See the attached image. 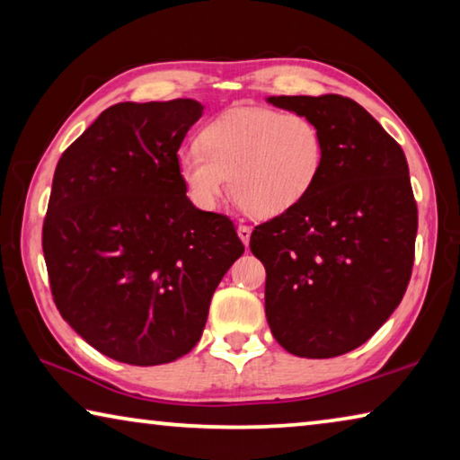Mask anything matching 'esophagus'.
<instances>
[{"instance_id":"34e87169","label":"esophagus","mask_w":460,"mask_h":460,"mask_svg":"<svg viewBox=\"0 0 460 460\" xmlns=\"http://www.w3.org/2000/svg\"><path fill=\"white\" fill-rule=\"evenodd\" d=\"M237 235H239V239L243 241V243L247 245V243H249V237H252V229H249L247 225H239V227H237Z\"/></svg>"}]
</instances>
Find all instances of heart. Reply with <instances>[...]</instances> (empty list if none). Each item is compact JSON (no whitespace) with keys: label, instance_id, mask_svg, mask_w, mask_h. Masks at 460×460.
<instances>
[{"label":"heart","instance_id":"obj_1","mask_svg":"<svg viewBox=\"0 0 460 460\" xmlns=\"http://www.w3.org/2000/svg\"><path fill=\"white\" fill-rule=\"evenodd\" d=\"M324 164V139L302 113L235 107L207 123L200 147L178 155V172L194 205L211 211L229 190L247 215L271 219L314 189Z\"/></svg>","mask_w":460,"mask_h":460}]
</instances>
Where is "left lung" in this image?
Returning a JSON list of instances; mask_svg holds the SVG:
<instances>
[{"mask_svg":"<svg viewBox=\"0 0 460 460\" xmlns=\"http://www.w3.org/2000/svg\"><path fill=\"white\" fill-rule=\"evenodd\" d=\"M271 105L313 119L324 139L314 189L253 229L266 268V316L288 353L329 359L371 339L406 294L418 207L400 144L342 95H279Z\"/></svg>","mask_w":460,"mask_h":460,"instance_id":"1","label":"left lung"}]
</instances>
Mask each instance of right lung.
<instances>
[{
	"label": "right lung",
	"mask_w": 460,
	"mask_h": 460,
	"mask_svg": "<svg viewBox=\"0 0 460 460\" xmlns=\"http://www.w3.org/2000/svg\"><path fill=\"white\" fill-rule=\"evenodd\" d=\"M192 99L105 109L60 155L42 227L52 300L99 353L176 361L197 345L215 288L245 252L229 217L186 197L178 147Z\"/></svg>",
	"instance_id": "1"
}]
</instances>
